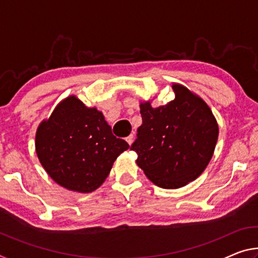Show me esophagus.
Listing matches in <instances>:
<instances>
[{"label":"esophagus","mask_w":258,"mask_h":258,"mask_svg":"<svg viewBox=\"0 0 258 258\" xmlns=\"http://www.w3.org/2000/svg\"><path fill=\"white\" fill-rule=\"evenodd\" d=\"M133 138H134V137H133V134H131V135H128L127 138H126V142H127L130 146L132 145V143H133Z\"/></svg>","instance_id":"34e87169"}]
</instances>
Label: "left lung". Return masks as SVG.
Here are the masks:
<instances>
[{"label": "left lung", "instance_id": "1", "mask_svg": "<svg viewBox=\"0 0 258 258\" xmlns=\"http://www.w3.org/2000/svg\"><path fill=\"white\" fill-rule=\"evenodd\" d=\"M175 99L154 108L140 103L142 125L131 146L147 177L163 189H177L200 176L211 161L218 125L211 108L185 86L173 84Z\"/></svg>", "mask_w": 258, "mask_h": 258}]
</instances>
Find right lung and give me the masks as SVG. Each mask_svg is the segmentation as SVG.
<instances>
[{"label": "right lung", "instance_id": "obj_1", "mask_svg": "<svg viewBox=\"0 0 258 258\" xmlns=\"http://www.w3.org/2000/svg\"><path fill=\"white\" fill-rule=\"evenodd\" d=\"M35 148L55 183L89 194L102 184L113 161L130 146L112 134L101 111L71 95L38 126Z\"/></svg>", "mask_w": 258, "mask_h": 258}]
</instances>
